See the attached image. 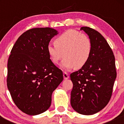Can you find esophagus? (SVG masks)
I'll return each mask as SVG.
<instances>
[{"mask_svg": "<svg viewBox=\"0 0 124 124\" xmlns=\"http://www.w3.org/2000/svg\"><path fill=\"white\" fill-rule=\"evenodd\" d=\"M63 78L65 80H66V79H69V75H68V74L66 73V72H63Z\"/></svg>", "mask_w": 124, "mask_h": 124, "instance_id": "obj_1", "label": "esophagus"}]
</instances>
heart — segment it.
<instances>
[{"label": "heart", "instance_id": "b5f03b06", "mask_svg": "<svg viewBox=\"0 0 124 124\" xmlns=\"http://www.w3.org/2000/svg\"><path fill=\"white\" fill-rule=\"evenodd\" d=\"M55 45L48 44L47 53L51 61L58 64L61 58H65L61 66L65 70L83 68L90 57L92 42L87 35L80 34L75 30H68L57 37L54 41Z\"/></svg>", "mask_w": 124, "mask_h": 124}]
</instances>
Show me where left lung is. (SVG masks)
Wrapping results in <instances>:
<instances>
[{
    "instance_id": "8db88e82",
    "label": "left lung",
    "mask_w": 124,
    "mask_h": 124,
    "mask_svg": "<svg viewBox=\"0 0 124 124\" xmlns=\"http://www.w3.org/2000/svg\"><path fill=\"white\" fill-rule=\"evenodd\" d=\"M90 38L92 51L86 65L70 74L73 83L70 104L80 114L93 115L108 103L116 77L115 57L111 48L100 32L82 27Z\"/></svg>"
}]
</instances>
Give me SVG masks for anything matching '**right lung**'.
<instances>
[{"label": "right lung", "mask_w": 124, "mask_h": 124, "mask_svg": "<svg viewBox=\"0 0 124 124\" xmlns=\"http://www.w3.org/2000/svg\"><path fill=\"white\" fill-rule=\"evenodd\" d=\"M58 34L49 27L32 28L19 37L11 51L8 90L16 106L30 116L49 108L52 93L63 80L62 70L52 63L46 51Z\"/></svg>", "instance_id": "1"}]
</instances>
